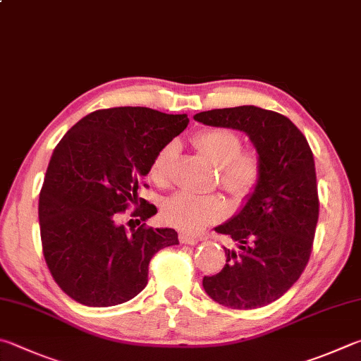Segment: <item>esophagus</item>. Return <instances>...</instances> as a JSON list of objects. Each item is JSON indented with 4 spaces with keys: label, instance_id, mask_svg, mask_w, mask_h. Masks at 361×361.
Instances as JSON below:
<instances>
[{
    "label": "esophagus",
    "instance_id": "esophagus-1",
    "mask_svg": "<svg viewBox=\"0 0 361 361\" xmlns=\"http://www.w3.org/2000/svg\"><path fill=\"white\" fill-rule=\"evenodd\" d=\"M178 238L181 243H185V245H195L199 241L197 237H194V235H189V233H180Z\"/></svg>",
    "mask_w": 361,
    "mask_h": 361
}]
</instances>
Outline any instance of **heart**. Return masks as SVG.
<instances>
[{"mask_svg":"<svg viewBox=\"0 0 361 361\" xmlns=\"http://www.w3.org/2000/svg\"><path fill=\"white\" fill-rule=\"evenodd\" d=\"M194 147L214 167H218L219 185L235 200L249 197L262 178V159L254 149H243L241 137L231 129L214 128L202 130L194 137ZM178 154L175 140L162 145L149 164V178L156 186L166 188L170 181L173 161ZM226 202L219 195H195L178 192L166 200L164 218L183 232H197L226 216Z\"/></svg>","mask_w":361,"mask_h":361,"instance_id":"1","label":"heart"}]
</instances>
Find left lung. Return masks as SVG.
<instances>
[{
    "mask_svg": "<svg viewBox=\"0 0 361 361\" xmlns=\"http://www.w3.org/2000/svg\"><path fill=\"white\" fill-rule=\"evenodd\" d=\"M194 120L243 130L262 159L259 186L214 228L237 249L224 247V268L203 278V289L232 310L270 305L297 283L312 251L319 195L310 143L289 118L254 106L208 110Z\"/></svg>",
    "mask_w": 361,
    "mask_h": 361,
    "instance_id": "left-lung-1",
    "label": "left lung"
}]
</instances>
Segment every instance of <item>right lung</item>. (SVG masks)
<instances>
[{
    "label": "right lung",
    "mask_w": 361,
    "mask_h": 361,
    "mask_svg": "<svg viewBox=\"0 0 361 361\" xmlns=\"http://www.w3.org/2000/svg\"><path fill=\"white\" fill-rule=\"evenodd\" d=\"M188 123L186 114L148 107L102 109L54 149L39 194L42 252L55 283L77 303L107 307L134 298L148 283L153 255L178 245L173 228L128 231L118 219L130 205L139 224L158 212L137 191L158 149Z\"/></svg>",
    "instance_id": "obj_1"
}]
</instances>
